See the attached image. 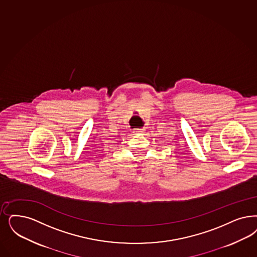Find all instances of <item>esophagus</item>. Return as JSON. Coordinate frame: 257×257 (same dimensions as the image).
I'll return each mask as SVG.
<instances>
[{"label": "esophagus", "mask_w": 257, "mask_h": 257, "mask_svg": "<svg viewBox=\"0 0 257 257\" xmlns=\"http://www.w3.org/2000/svg\"><path fill=\"white\" fill-rule=\"evenodd\" d=\"M134 133L142 135V134L144 133V129H143V128H138V129H136V130L134 131Z\"/></svg>", "instance_id": "1"}]
</instances>
